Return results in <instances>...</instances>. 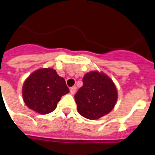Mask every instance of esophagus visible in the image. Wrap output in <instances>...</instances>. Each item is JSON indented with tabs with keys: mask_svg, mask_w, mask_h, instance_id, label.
Segmentation results:
<instances>
[{
	"mask_svg": "<svg viewBox=\"0 0 155 155\" xmlns=\"http://www.w3.org/2000/svg\"><path fill=\"white\" fill-rule=\"evenodd\" d=\"M77 87L76 86H73L72 87H71V89H70V92H71V94H74V93L76 92Z\"/></svg>",
	"mask_w": 155,
	"mask_h": 155,
	"instance_id": "1",
	"label": "esophagus"
}]
</instances>
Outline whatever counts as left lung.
I'll return each instance as SVG.
<instances>
[{
  "mask_svg": "<svg viewBox=\"0 0 155 155\" xmlns=\"http://www.w3.org/2000/svg\"><path fill=\"white\" fill-rule=\"evenodd\" d=\"M74 98L79 114L88 120H98L113 110L118 99V91L107 74L92 71L84 74L83 86Z\"/></svg>",
  "mask_w": 155,
  "mask_h": 155,
  "instance_id": "obj_1",
  "label": "left lung"
}]
</instances>
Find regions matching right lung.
<instances>
[{"instance_id":"1","label":"right lung","mask_w":155,"mask_h":155,"mask_svg":"<svg viewBox=\"0 0 155 155\" xmlns=\"http://www.w3.org/2000/svg\"><path fill=\"white\" fill-rule=\"evenodd\" d=\"M25 105L39 114H48L57 106L61 97L69 93L65 80L53 68H40L25 79L22 86Z\"/></svg>"}]
</instances>
